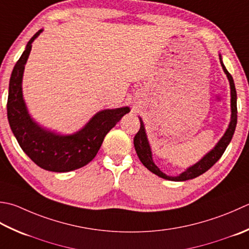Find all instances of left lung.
Returning <instances> with one entry per match:
<instances>
[{"instance_id":"obj_1","label":"left lung","mask_w":249,"mask_h":249,"mask_svg":"<svg viewBox=\"0 0 249 249\" xmlns=\"http://www.w3.org/2000/svg\"><path fill=\"white\" fill-rule=\"evenodd\" d=\"M219 59H220V63L222 66V69L225 71V73L228 76V80L230 82V89H231V122L229 124V127L226 130L225 135L222 136V138L218 141V143L215 145L212 151L204 157L201 160H198L196 164H194L193 166L189 167L186 172H183L179 175V176L176 177H170L165 175L160 170V168L154 164L153 160H152V152H151V148L149 144V141L147 138V135H145V129H144V125L143 122L139 118L140 121V128L138 130V133L135 135L134 138V145H135V150L137 152L138 158L140 160V162L142 163L145 167H147L150 172H152L153 174L158 175L159 177L167 179V180H172V181H186V180L189 179H193L196 178L198 176H201L202 174L211 168L213 164H215L217 160L222 157V154L225 153V151L227 147L230 143V141L233 137V134H234V130L236 127V123H237V106H236V89H235V85H234V81H233V77L228 72L226 69L225 65H223L222 59H221V55H219Z\"/></svg>"}]
</instances>
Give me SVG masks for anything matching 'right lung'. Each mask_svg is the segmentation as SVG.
I'll return each mask as SVG.
<instances>
[{"mask_svg":"<svg viewBox=\"0 0 249 249\" xmlns=\"http://www.w3.org/2000/svg\"><path fill=\"white\" fill-rule=\"evenodd\" d=\"M42 31L38 30L30 38L13 69L8 89L7 119L20 148L37 166L55 173L71 172L85 166L96 157L106 135L130 110L128 107L102 110L81 130L68 136L55 134L37 125L28 113L21 83L32 42Z\"/></svg>","mask_w":249,"mask_h":249,"instance_id":"1","label":"right lung"}]
</instances>
